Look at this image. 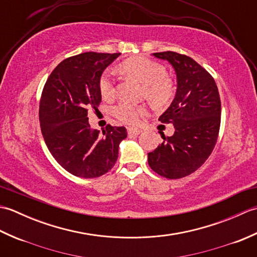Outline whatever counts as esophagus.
Segmentation results:
<instances>
[{"label":"esophagus","instance_id":"1","mask_svg":"<svg viewBox=\"0 0 257 257\" xmlns=\"http://www.w3.org/2000/svg\"><path fill=\"white\" fill-rule=\"evenodd\" d=\"M127 132H128L129 136H138V135H140L141 133H143V130L138 129V128H134V127H129L127 129Z\"/></svg>","mask_w":257,"mask_h":257}]
</instances>
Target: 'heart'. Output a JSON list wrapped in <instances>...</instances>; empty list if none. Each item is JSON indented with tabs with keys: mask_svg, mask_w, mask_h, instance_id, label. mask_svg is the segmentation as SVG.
Masks as SVG:
<instances>
[{
	"mask_svg": "<svg viewBox=\"0 0 257 257\" xmlns=\"http://www.w3.org/2000/svg\"><path fill=\"white\" fill-rule=\"evenodd\" d=\"M120 69L125 75L136 78L144 85L145 96L155 105H165L172 98L174 92L172 81L167 77L166 67L161 64L144 56H137L124 61L120 65ZM99 90L105 98H111L116 92L111 69L105 70L100 76ZM111 111L120 121L136 124L140 121L141 117L146 116L148 109L143 105L120 101Z\"/></svg>",
	"mask_w": 257,
	"mask_h": 257,
	"instance_id": "1",
	"label": "heart"
}]
</instances>
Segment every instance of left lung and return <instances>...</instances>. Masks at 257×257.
Masks as SVG:
<instances>
[{
	"instance_id": "1",
	"label": "left lung",
	"mask_w": 257,
	"mask_h": 257,
	"mask_svg": "<svg viewBox=\"0 0 257 257\" xmlns=\"http://www.w3.org/2000/svg\"><path fill=\"white\" fill-rule=\"evenodd\" d=\"M167 61L177 77L176 95L159 117L171 123L174 134L148 154L150 168L168 179H180L203 165L216 144L221 122V100L212 76L194 59L174 52L154 53Z\"/></svg>"
}]
</instances>
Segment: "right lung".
I'll return each mask as SVG.
<instances>
[{
    "instance_id": "1",
    "label": "right lung",
    "mask_w": 257,
    "mask_h": 257,
    "mask_svg": "<svg viewBox=\"0 0 257 257\" xmlns=\"http://www.w3.org/2000/svg\"><path fill=\"white\" fill-rule=\"evenodd\" d=\"M120 53L88 52L64 59L53 70L42 92L40 121L43 137L52 156L65 170L90 179L114 166L124 127L108 124L100 134L91 129L88 109L101 101L99 79Z\"/></svg>"
}]
</instances>
